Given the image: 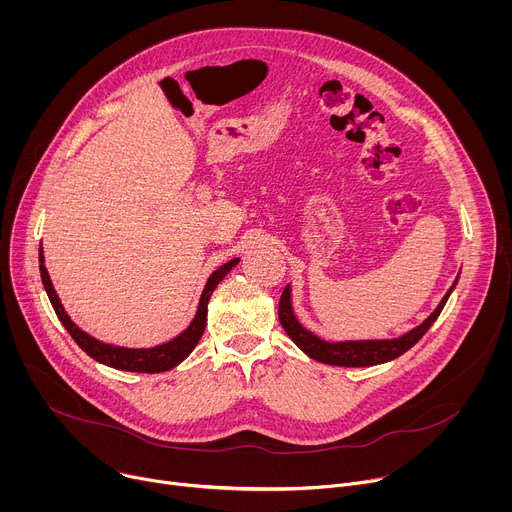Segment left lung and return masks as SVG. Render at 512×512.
Wrapping results in <instances>:
<instances>
[{"label":"left lung","instance_id":"8db88e82","mask_svg":"<svg viewBox=\"0 0 512 512\" xmlns=\"http://www.w3.org/2000/svg\"><path fill=\"white\" fill-rule=\"evenodd\" d=\"M458 281V279H456ZM454 281V285H456ZM454 285L448 289V294L440 302L431 316L413 328L411 332L403 334L401 338L395 340H358V342H326L308 332L298 318L294 316V310H291V300H289V285H285L283 294L279 298V322L287 336L294 340L310 358L320 360L324 364H334V367H373V364H381L387 360H393L407 352L413 344L419 342V338L431 328V324L437 320V316L442 314Z\"/></svg>","mask_w":512,"mask_h":512}]
</instances>
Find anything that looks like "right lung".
Listing matches in <instances>:
<instances>
[{
  "mask_svg": "<svg viewBox=\"0 0 512 512\" xmlns=\"http://www.w3.org/2000/svg\"><path fill=\"white\" fill-rule=\"evenodd\" d=\"M237 263H239V259H231L225 265L218 267L208 277L202 296H200L198 312H196L192 324L178 338H174L166 344L154 346V348H121V346H113V344H105V342L95 340L93 336L83 332L75 322L68 318V314L64 312V308H62V304L56 296V291L52 287L48 271L44 267V253H42V247H40V277H42L44 289H46V294L50 298V304H52L58 320L68 330L72 340H75L97 362L107 364V367H113V369H119V371H131V373H164V371H170L194 350V346L198 344V340H200V336L204 334V328H206V312H208V300L212 296V291Z\"/></svg>",
  "mask_w": 512,
  "mask_h": 512,
  "instance_id": "1",
  "label": "right lung"
}]
</instances>
